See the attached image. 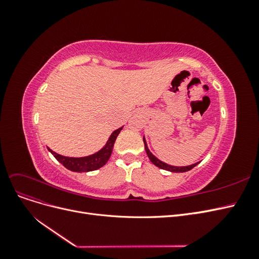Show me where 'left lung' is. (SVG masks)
<instances>
[{
	"label": "left lung",
	"mask_w": 259,
	"mask_h": 259,
	"mask_svg": "<svg viewBox=\"0 0 259 259\" xmlns=\"http://www.w3.org/2000/svg\"><path fill=\"white\" fill-rule=\"evenodd\" d=\"M144 144H145V149H146V152H147L148 158L150 159V161L154 164V165L158 166L159 168L165 169V170H168V171H173V173H185V171H188V170L192 169L194 166H197L198 164L200 163V162H197V163H194V164H191V165H187V166H174V165H169V164H167V163H165V162H163V161H161L160 159L156 158V156L153 155L152 152H151L150 150H149L145 136H144Z\"/></svg>",
	"instance_id": "1"
}]
</instances>
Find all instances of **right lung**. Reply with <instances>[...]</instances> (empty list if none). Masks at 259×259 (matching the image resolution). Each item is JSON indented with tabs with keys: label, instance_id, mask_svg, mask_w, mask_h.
I'll list each match as a JSON object with an SVG mask.
<instances>
[{
	"label": "right lung",
	"instance_id": "obj_1",
	"mask_svg": "<svg viewBox=\"0 0 259 259\" xmlns=\"http://www.w3.org/2000/svg\"><path fill=\"white\" fill-rule=\"evenodd\" d=\"M123 126L115 130L112 134L109 137L107 140L106 145L98 150L97 152L93 153L88 156H82V158H72V156H65L58 154L56 152H54L52 149H49V151L55 156L58 162H60L62 165H64L66 168L72 171H77V173H83V171H92L98 169L100 167H103L105 164L108 162L109 158L112 153V149L115 143V139L117 135L120 134V132L122 131Z\"/></svg>",
	"mask_w": 259,
	"mask_h": 259
}]
</instances>
